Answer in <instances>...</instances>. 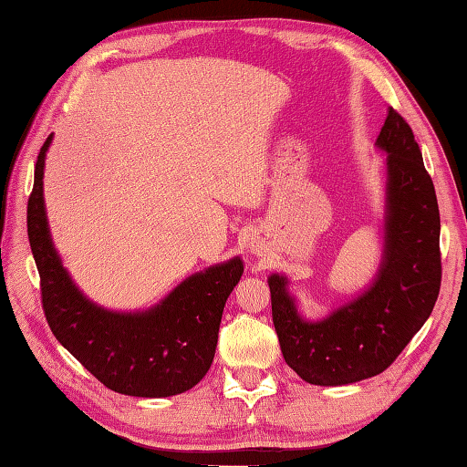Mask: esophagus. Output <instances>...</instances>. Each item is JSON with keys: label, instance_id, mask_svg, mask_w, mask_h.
<instances>
[{"label": "esophagus", "instance_id": "1", "mask_svg": "<svg viewBox=\"0 0 467 467\" xmlns=\"http://www.w3.org/2000/svg\"><path fill=\"white\" fill-rule=\"evenodd\" d=\"M263 251H265V241L261 239V236H254V239L251 241V253L263 254Z\"/></svg>", "mask_w": 467, "mask_h": 467}]
</instances>
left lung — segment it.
Wrapping results in <instances>:
<instances>
[{
  "label": "left lung",
  "instance_id": "1",
  "mask_svg": "<svg viewBox=\"0 0 467 467\" xmlns=\"http://www.w3.org/2000/svg\"><path fill=\"white\" fill-rule=\"evenodd\" d=\"M387 152L383 256L371 286L321 321H306L271 275L273 323L286 365L313 385H347L379 375L433 311L441 285L440 208L410 124L389 108L377 136Z\"/></svg>",
  "mask_w": 467,
  "mask_h": 467
}]
</instances>
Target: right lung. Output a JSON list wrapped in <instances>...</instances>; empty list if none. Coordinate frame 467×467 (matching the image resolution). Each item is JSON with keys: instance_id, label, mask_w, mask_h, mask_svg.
<instances>
[{"instance_id": "obj_1", "label": "right lung", "mask_w": 467, "mask_h": 467, "mask_svg": "<svg viewBox=\"0 0 467 467\" xmlns=\"http://www.w3.org/2000/svg\"><path fill=\"white\" fill-rule=\"evenodd\" d=\"M52 136L37 154L27 201V236L37 265L42 306L56 339L108 389L134 398H171L202 379L214 359L223 309L243 276V261L188 276L148 311L98 306L74 285L49 236L44 164Z\"/></svg>"}]
</instances>
